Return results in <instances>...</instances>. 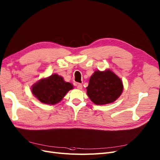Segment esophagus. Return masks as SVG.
Returning a JSON list of instances; mask_svg holds the SVG:
<instances>
[{"mask_svg":"<svg viewBox=\"0 0 160 160\" xmlns=\"http://www.w3.org/2000/svg\"><path fill=\"white\" fill-rule=\"evenodd\" d=\"M77 88L79 89V90H81V89L82 88V85L81 84L79 83V84H78V85H77Z\"/></svg>","mask_w":160,"mask_h":160,"instance_id":"1","label":"esophagus"}]
</instances>
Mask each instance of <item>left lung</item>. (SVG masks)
Masks as SVG:
<instances>
[{
    "mask_svg": "<svg viewBox=\"0 0 160 160\" xmlns=\"http://www.w3.org/2000/svg\"><path fill=\"white\" fill-rule=\"evenodd\" d=\"M123 90L122 81L108 69L94 72L89 79L87 94L95 104L104 105L116 101Z\"/></svg>",
    "mask_w": 160,
    "mask_h": 160,
    "instance_id": "8db88e82",
    "label": "left lung"
}]
</instances>
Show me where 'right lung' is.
Here are the masks:
<instances>
[{
	"instance_id": "right-lung-1",
	"label": "right lung",
	"mask_w": 160,
	"mask_h": 160,
	"mask_svg": "<svg viewBox=\"0 0 160 160\" xmlns=\"http://www.w3.org/2000/svg\"><path fill=\"white\" fill-rule=\"evenodd\" d=\"M72 88V84L55 73L37 82L32 86L31 92L42 103L54 105L60 102Z\"/></svg>"
}]
</instances>
